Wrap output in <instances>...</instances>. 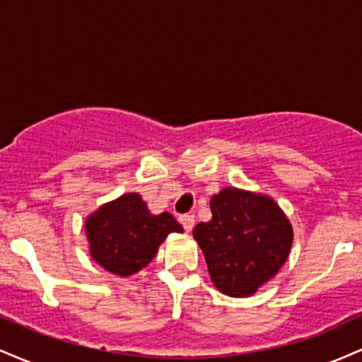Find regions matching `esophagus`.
I'll list each match as a JSON object with an SVG mask.
<instances>
[{
	"label": "esophagus",
	"instance_id": "1",
	"mask_svg": "<svg viewBox=\"0 0 362 362\" xmlns=\"http://www.w3.org/2000/svg\"><path fill=\"white\" fill-rule=\"evenodd\" d=\"M178 221H180L182 226H184L185 231H192L195 218H194V214H182L180 218H178Z\"/></svg>",
	"mask_w": 362,
	"mask_h": 362
}]
</instances>
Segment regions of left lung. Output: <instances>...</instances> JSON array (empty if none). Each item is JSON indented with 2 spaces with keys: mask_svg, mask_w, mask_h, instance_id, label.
Wrapping results in <instances>:
<instances>
[{
  "mask_svg": "<svg viewBox=\"0 0 362 362\" xmlns=\"http://www.w3.org/2000/svg\"><path fill=\"white\" fill-rule=\"evenodd\" d=\"M211 213L192 231L211 279L228 296H250L288 259L291 224L272 199L233 187L213 195Z\"/></svg>",
  "mask_w": 362,
  "mask_h": 362,
  "instance_id": "8db88e82",
  "label": "left lung"
}]
</instances>
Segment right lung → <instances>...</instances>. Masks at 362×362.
Returning <instances> with one entry per match:
<instances>
[{
	"label": "right lung",
	"mask_w": 362,
	"mask_h": 362,
	"mask_svg": "<svg viewBox=\"0 0 362 362\" xmlns=\"http://www.w3.org/2000/svg\"><path fill=\"white\" fill-rule=\"evenodd\" d=\"M184 228L170 213L149 214L138 194H126L86 219L90 253L103 269L131 276L146 267L170 233Z\"/></svg>",
	"instance_id": "right-lung-1"
}]
</instances>
